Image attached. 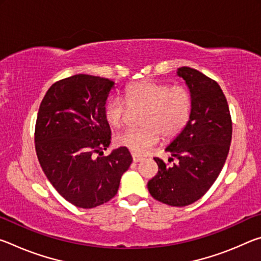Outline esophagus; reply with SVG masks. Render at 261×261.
<instances>
[{"label": "esophagus", "instance_id": "1", "mask_svg": "<svg viewBox=\"0 0 261 261\" xmlns=\"http://www.w3.org/2000/svg\"><path fill=\"white\" fill-rule=\"evenodd\" d=\"M132 160H134V162H139L143 160V158L139 155H136V154H132Z\"/></svg>", "mask_w": 261, "mask_h": 261}]
</instances>
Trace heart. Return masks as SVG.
Instances as JSON below:
<instances>
[{
  "mask_svg": "<svg viewBox=\"0 0 261 261\" xmlns=\"http://www.w3.org/2000/svg\"><path fill=\"white\" fill-rule=\"evenodd\" d=\"M130 109H144L140 129L126 130L116 137V144L136 155H145L160 141L177 137L187 126L192 109V96L183 85L158 83L151 79L136 82L123 91ZM123 101L112 96L106 101L103 117L113 127L125 122L127 108Z\"/></svg>",
  "mask_w": 261,
  "mask_h": 261,
  "instance_id": "1",
  "label": "heart"
}]
</instances>
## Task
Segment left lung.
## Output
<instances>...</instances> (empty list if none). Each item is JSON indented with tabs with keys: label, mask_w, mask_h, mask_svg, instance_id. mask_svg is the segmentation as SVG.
Masks as SVG:
<instances>
[{
	"label": "left lung",
	"mask_w": 261,
	"mask_h": 261,
	"mask_svg": "<svg viewBox=\"0 0 261 261\" xmlns=\"http://www.w3.org/2000/svg\"><path fill=\"white\" fill-rule=\"evenodd\" d=\"M177 74L190 88L191 115L184 130L166 148L178 162L169 167L154 158L159 170L147 188L154 199L182 207L200 199L218 178L230 148L232 122L218 83L189 67L179 68Z\"/></svg>",
	"instance_id": "1"
}]
</instances>
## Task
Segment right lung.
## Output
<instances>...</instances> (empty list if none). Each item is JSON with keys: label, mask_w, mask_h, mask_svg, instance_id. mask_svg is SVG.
<instances>
[{"label": "right lung", "mask_w": 261, "mask_h": 261, "mask_svg": "<svg viewBox=\"0 0 261 261\" xmlns=\"http://www.w3.org/2000/svg\"><path fill=\"white\" fill-rule=\"evenodd\" d=\"M114 82L74 74L53 84L39 107L34 143L43 173L65 200L93 208L117 193L122 175L132 162L120 147L103 154L112 138L103 117Z\"/></svg>", "instance_id": "right-lung-1"}]
</instances>
